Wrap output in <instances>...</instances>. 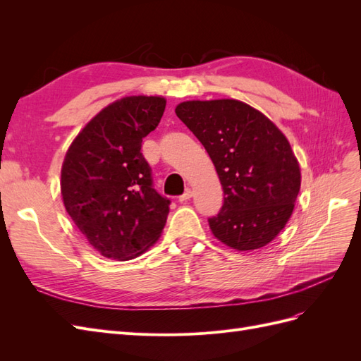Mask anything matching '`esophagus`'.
Returning <instances> with one entry per match:
<instances>
[{
  "mask_svg": "<svg viewBox=\"0 0 361 361\" xmlns=\"http://www.w3.org/2000/svg\"><path fill=\"white\" fill-rule=\"evenodd\" d=\"M191 197H192V191H191V190H187V191H185V192L180 195V197H179V202H188Z\"/></svg>",
  "mask_w": 361,
  "mask_h": 361,
  "instance_id": "obj_1",
  "label": "esophagus"
}]
</instances>
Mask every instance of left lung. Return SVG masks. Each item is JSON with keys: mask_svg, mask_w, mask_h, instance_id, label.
Masks as SVG:
<instances>
[{"mask_svg": "<svg viewBox=\"0 0 361 361\" xmlns=\"http://www.w3.org/2000/svg\"><path fill=\"white\" fill-rule=\"evenodd\" d=\"M176 114L199 138L220 178L224 203L209 218L214 236L239 251L271 243L286 226L301 187L288 138L241 101H187Z\"/></svg>", "mask_w": 361, "mask_h": 361, "instance_id": "1", "label": "left lung"}]
</instances>
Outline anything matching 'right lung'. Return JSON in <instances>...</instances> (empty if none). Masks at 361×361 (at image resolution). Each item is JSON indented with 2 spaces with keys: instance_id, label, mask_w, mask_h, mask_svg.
Masks as SVG:
<instances>
[{
  "instance_id": "1",
  "label": "right lung",
  "mask_w": 361,
  "mask_h": 361,
  "mask_svg": "<svg viewBox=\"0 0 361 361\" xmlns=\"http://www.w3.org/2000/svg\"><path fill=\"white\" fill-rule=\"evenodd\" d=\"M166 110L161 96H126L96 114L71 145L61 167L68 214L104 257L129 260L154 245L170 200L154 188L143 138Z\"/></svg>"
}]
</instances>
